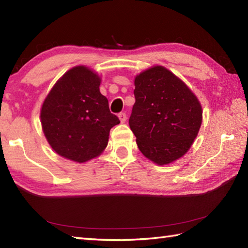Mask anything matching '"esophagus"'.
I'll use <instances>...</instances> for the list:
<instances>
[{
  "label": "esophagus",
  "instance_id": "obj_1",
  "mask_svg": "<svg viewBox=\"0 0 248 248\" xmlns=\"http://www.w3.org/2000/svg\"><path fill=\"white\" fill-rule=\"evenodd\" d=\"M118 117L120 119V123L124 124V123H125V120H127V114H125V113H119Z\"/></svg>",
  "mask_w": 248,
  "mask_h": 248
}]
</instances>
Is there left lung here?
I'll use <instances>...</instances> for the list:
<instances>
[{
	"label": "left lung",
	"instance_id": "1",
	"mask_svg": "<svg viewBox=\"0 0 248 248\" xmlns=\"http://www.w3.org/2000/svg\"><path fill=\"white\" fill-rule=\"evenodd\" d=\"M129 124L141 154L159 165L181 157L192 146L202 124L196 96L162 66L135 78Z\"/></svg>",
	"mask_w": 248,
	"mask_h": 248
}]
</instances>
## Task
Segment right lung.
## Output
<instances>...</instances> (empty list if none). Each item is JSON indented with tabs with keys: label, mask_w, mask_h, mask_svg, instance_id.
<instances>
[{
	"label": "right lung",
	"mask_w": 248,
	"mask_h": 248,
	"mask_svg": "<svg viewBox=\"0 0 248 248\" xmlns=\"http://www.w3.org/2000/svg\"><path fill=\"white\" fill-rule=\"evenodd\" d=\"M100 78L84 66L67 71L41 108L43 130L57 155L78 163L99 155L120 123L99 91Z\"/></svg>",
	"instance_id": "obj_1"
}]
</instances>
